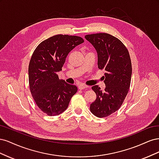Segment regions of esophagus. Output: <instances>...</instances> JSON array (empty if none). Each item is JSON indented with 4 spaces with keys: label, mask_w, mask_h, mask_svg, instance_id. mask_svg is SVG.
I'll return each mask as SVG.
<instances>
[{
    "label": "esophagus",
    "mask_w": 159,
    "mask_h": 159,
    "mask_svg": "<svg viewBox=\"0 0 159 159\" xmlns=\"http://www.w3.org/2000/svg\"><path fill=\"white\" fill-rule=\"evenodd\" d=\"M89 86L86 85H84V84H80L78 85V89H86V88H88Z\"/></svg>",
    "instance_id": "esophagus-1"
}]
</instances>
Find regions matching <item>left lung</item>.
Wrapping results in <instances>:
<instances>
[{"label":"left lung","mask_w":159,"mask_h":159,"mask_svg":"<svg viewBox=\"0 0 159 159\" xmlns=\"http://www.w3.org/2000/svg\"><path fill=\"white\" fill-rule=\"evenodd\" d=\"M98 53L99 70L105 71L103 91L93 86L96 99L90 105L95 116L107 117L121 107L128 93L132 74L131 57L127 48L118 38L107 33L85 36Z\"/></svg>","instance_id":"obj_1"}]
</instances>
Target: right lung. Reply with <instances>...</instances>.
I'll use <instances>...</instances> for the list:
<instances>
[{"label": "right lung", "mask_w": 159, "mask_h": 159, "mask_svg": "<svg viewBox=\"0 0 159 159\" xmlns=\"http://www.w3.org/2000/svg\"><path fill=\"white\" fill-rule=\"evenodd\" d=\"M84 42L80 36L57 34L42 42L33 52L28 66L30 90L37 106L49 116L63 113L78 91L60 80L57 72L70 52Z\"/></svg>", "instance_id": "add662e5"}]
</instances>
